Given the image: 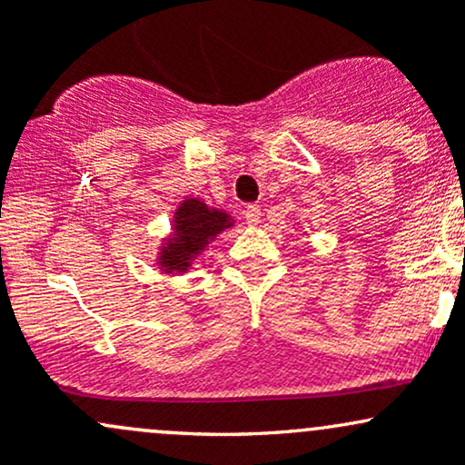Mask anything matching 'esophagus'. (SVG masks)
Returning <instances> with one entry per match:
<instances>
[{"mask_svg":"<svg viewBox=\"0 0 465 465\" xmlns=\"http://www.w3.org/2000/svg\"><path fill=\"white\" fill-rule=\"evenodd\" d=\"M260 216H262V212H260V205H249L247 210H244V221H247L249 227L258 225Z\"/></svg>","mask_w":465,"mask_h":465,"instance_id":"obj_1","label":"esophagus"}]
</instances>
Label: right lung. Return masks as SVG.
I'll return each instance as SVG.
<instances>
[{
    "label": "right lung",
    "mask_w": 465,
    "mask_h": 465,
    "mask_svg": "<svg viewBox=\"0 0 465 465\" xmlns=\"http://www.w3.org/2000/svg\"><path fill=\"white\" fill-rule=\"evenodd\" d=\"M229 227H233V218L227 212L188 196L174 210L173 232L163 238V244L159 247L157 266L162 273L168 275L188 273L207 244Z\"/></svg>",
    "instance_id": "add662e5"
}]
</instances>
